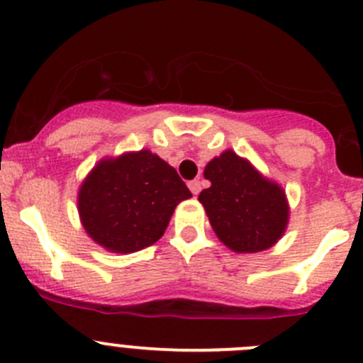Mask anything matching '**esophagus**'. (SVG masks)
Here are the masks:
<instances>
[{
	"label": "esophagus",
	"mask_w": 363,
	"mask_h": 363,
	"mask_svg": "<svg viewBox=\"0 0 363 363\" xmlns=\"http://www.w3.org/2000/svg\"><path fill=\"white\" fill-rule=\"evenodd\" d=\"M188 188L191 189L193 195H199L200 189H202V182H200L199 179H195V181H189V182H188Z\"/></svg>",
	"instance_id": "1"
}]
</instances>
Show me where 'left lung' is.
I'll use <instances>...</instances> for the list:
<instances>
[{"instance_id":"1","label":"left lung","mask_w":363,"mask_h":363,"mask_svg":"<svg viewBox=\"0 0 363 363\" xmlns=\"http://www.w3.org/2000/svg\"><path fill=\"white\" fill-rule=\"evenodd\" d=\"M203 177L211 186L199 200L228 250L240 255L265 251L284 235L290 219L286 193L250 160L226 149L208 161Z\"/></svg>"}]
</instances>
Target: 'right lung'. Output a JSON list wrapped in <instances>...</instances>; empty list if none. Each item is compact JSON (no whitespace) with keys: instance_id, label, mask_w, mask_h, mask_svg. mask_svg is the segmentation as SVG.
<instances>
[{"instance_id":"right-lung-1","label":"right lung","mask_w":363,"mask_h":363,"mask_svg":"<svg viewBox=\"0 0 363 363\" xmlns=\"http://www.w3.org/2000/svg\"><path fill=\"white\" fill-rule=\"evenodd\" d=\"M191 199L174 167L149 149L104 158L77 195L87 235L111 252L140 251L163 237L175 207Z\"/></svg>"}]
</instances>
